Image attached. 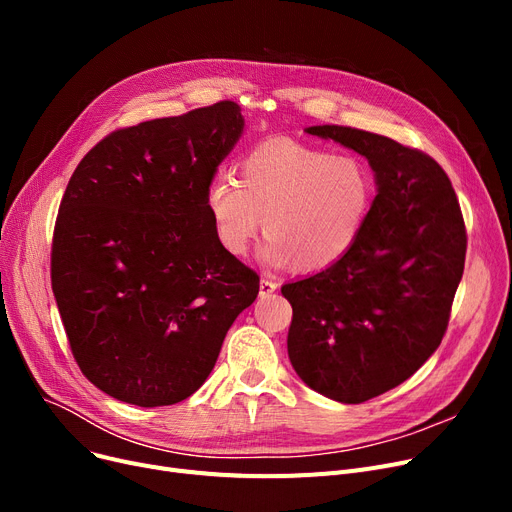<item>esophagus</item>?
Instances as JSON below:
<instances>
[{
    "instance_id": "obj_1",
    "label": "esophagus",
    "mask_w": 512,
    "mask_h": 512,
    "mask_svg": "<svg viewBox=\"0 0 512 512\" xmlns=\"http://www.w3.org/2000/svg\"><path fill=\"white\" fill-rule=\"evenodd\" d=\"M276 288H278L276 280H272L270 276H263L259 282V297H270L272 292H276Z\"/></svg>"
}]
</instances>
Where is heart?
<instances>
[{
  "instance_id": "1",
  "label": "heart",
  "mask_w": 512,
  "mask_h": 512,
  "mask_svg": "<svg viewBox=\"0 0 512 512\" xmlns=\"http://www.w3.org/2000/svg\"><path fill=\"white\" fill-rule=\"evenodd\" d=\"M240 174V182L213 176L205 193L220 245L245 255L263 218L261 259L272 267L297 263L307 274L328 270L355 247L375 195L361 159L288 139L255 145L242 157Z\"/></svg>"
}]
</instances>
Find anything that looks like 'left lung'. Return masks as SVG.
Wrapping results in <instances>:
<instances>
[{"label": "left lung", "instance_id": "obj_1", "mask_svg": "<svg viewBox=\"0 0 512 512\" xmlns=\"http://www.w3.org/2000/svg\"><path fill=\"white\" fill-rule=\"evenodd\" d=\"M305 132L363 155L378 188L355 247L328 270L282 286L294 371L311 390L359 405L436 353L463 278L467 232L454 188L429 155L348 126Z\"/></svg>", "mask_w": 512, "mask_h": 512}]
</instances>
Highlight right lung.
I'll use <instances>...</instances> for the list:
<instances>
[{
    "mask_svg": "<svg viewBox=\"0 0 512 512\" xmlns=\"http://www.w3.org/2000/svg\"><path fill=\"white\" fill-rule=\"evenodd\" d=\"M245 130L234 101L112 132L74 170L51 247L72 355L101 392L166 407L197 392L259 276L213 232L205 193Z\"/></svg>",
    "mask_w": 512,
    "mask_h": 512,
    "instance_id": "1",
    "label": "right lung"
}]
</instances>
